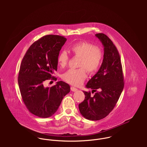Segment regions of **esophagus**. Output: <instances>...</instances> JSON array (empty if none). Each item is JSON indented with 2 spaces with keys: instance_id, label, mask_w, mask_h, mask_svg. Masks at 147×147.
I'll list each match as a JSON object with an SVG mask.
<instances>
[{
  "instance_id": "obj_1",
  "label": "esophagus",
  "mask_w": 147,
  "mask_h": 147,
  "mask_svg": "<svg viewBox=\"0 0 147 147\" xmlns=\"http://www.w3.org/2000/svg\"><path fill=\"white\" fill-rule=\"evenodd\" d=\"M71 90L72 92H76V91H77L78 89L76 88H75V87L71 86Z\"/></svg>"
}]
</instances>
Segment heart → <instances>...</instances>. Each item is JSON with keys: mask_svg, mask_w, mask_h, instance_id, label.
<instances>
[{"mask_svg": "<svg viewBox=\"0 0 147 147\" xmlns=\"http://www.w3.org/2000/svg\"><path fill=\"white\" fill-rule=\"evenodd\" d=\"M70 50L72 54L80 57L78 69H71L62 76L63 80L75 86L82 84L86 78L85 69L89 74H93L99 69L103 58V54L100 49L90 42L80 41L72 45ZM69 57L65 50L61 51L58 57V64L65 67L68 62Z\"/></svg>", "mask_w": 147, "mask_h": 147, "instance_id": "1", "label": "heart"}]
</instances>
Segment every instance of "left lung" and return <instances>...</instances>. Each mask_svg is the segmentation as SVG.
I'll use <instances>...</instances> for the list:
<instances>
[{"mask_svg": "<svg viewBox=\"0 0 147 147\" xmlns=\"http://www.w3.org/2000/svg\"><path fill=\"white\" fill-rule=\"evenodd\" d=\"M104 47V59L98 72L88 81L86 88L95 93L83 91L85 100L79 105L81 114L90 121L106 117L114 109L123 90L124 82L119 53L110 38L103 33L95 34Z\"/></svg>", "mask_w": 147, "mask_h": 147, "instance_id": "8db88e82", "label": "left lung"}]
</instances>
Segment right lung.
Returning a JSON list of instances; mask_svg holds the SVG:
<instances>
[{
  "label": "right lung",
  "mask_w": 147,
  "mask_h": 147,
  "mask_svg": "<svg viewBox=\"0 0 147 147\" xmlns=\"http://www.w3.org/2000/svg\"><path fill=\"white\" fill-rule=\"evenodd\" d=\"M67 39L58 35H47L34 42L24 57L18 84L25 105L33 114L40 118L52 116L58 109L70 86L59 81L50 87L43 85L57 71L58 57Z\"/></svg>",
  "instance_id": "add662e5"
}]
</instances>
